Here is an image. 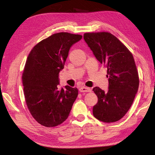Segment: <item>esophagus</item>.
Wrapping results in <instances>:
<instances>
[{
	"label": "esophagus",
	"instance_id": "34e87169",
	"mask_svg": "<svg viewBox=\"0 0 155 155\" xmlns=\"http://www.w3.org/2000/svg\"><path fill=\"white\" fill-rule=\"evenodd\" d=\"M91 88L88 87H81L79 88V91L81 93H87V92H91Z\"/></svg>",
	"mask_w": 155,
	"mask_h": 155
}]
</instances>
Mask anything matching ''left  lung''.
Returning a JSON list of instances; mask_svg holds the SVG:
<instances>
[{
    "label": "left lung",
    "instance_id": "8db88e82",
    "mask_svg": "<svg viewBox=\"0 0 155 155\" xmlns=\"http://www.w3.org/2000/svg\"><path fill=\"white\" fill-rule=\"evenodd\" d=\"M83 37L96 58L107 68V92L97 87L93 89L98 97L93 108L94 117L104 123L119 120L129 110L139 88L133 56L110 32H87Z\"/></svg>",
    "mask_w": 155,
    "mask_h": 155
}]
</instances>
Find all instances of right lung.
<instances>
[{
    "label": "right lung",
    "instance_id": "obj_1",
    "mask_svg": "<svg viewBox=\"0 0 155 155\" xmlns=\"http://www.w3.org/2000/svg\"><path fill=\"white\" fill-rule=\"evenodd\" d=\"M82 37L55 33L36 45L28 56L22 77L26 103L32 117L46 127L63 123L78 96L76 87L59 90L57 86L69 50Z\"/></svg>",
    "mask_w": 155,
    "mask_h": 155
}]
</instances>
